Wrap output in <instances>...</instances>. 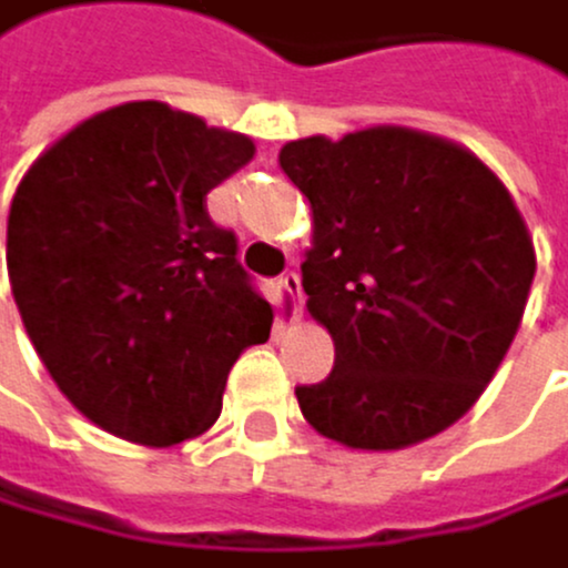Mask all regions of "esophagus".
<instances>
[{"instance_id": "1", "label": "esophagus", "mask_w": 568, "mask_h": 568, "mask_svg": "<svg viewBox=\"0 0 568 568\" xmlns=\"http://www.w3.org/2000/svg\"><path fill=\"white\" fill-rule=\"evenodd\" d=\"M281 287L291 295V305H295V316H298V312H302V277H298L295 270H287L284 277H281Z\"/></svg>"}]
</instances>
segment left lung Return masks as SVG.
I'll use <instances>...</instances> for the list:
<instances>
[{"label": "left lung", "instance_id": "8db88e82", "mask_svg": "<svg viewBox=\"0 0 568 568\" xmlns=\"http://www.w3.org/2000/svg\"><path fill=\"white\" fill-rule=\"evenodd\" d=\"M312 206L302 287L333 372L295 386L351 449H404L474 407L524 320L538 260L506 185L470 150L376 125L284 143Z\"/></svg>", "mask_w": 568, "mask_h": 568}]
</instances>
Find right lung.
<instances>
[{"label":"right lung","mask_w":568,"mask_h":568,"mask_svg":"<svg viewBox=\"0 0 568 568\" xmlns=\"http://www.w3.org/2000/svg\"><path fill=\"white\" fill-rule=\"evenodd\" d=\"M252 154L242 133L129 101L69 129L17 189L6 266L27 337L65 400L119 439L206 432L231 365L270 337L235 231L206 214Z\"/></svg>","instance_id":"1"}]
</instances>
